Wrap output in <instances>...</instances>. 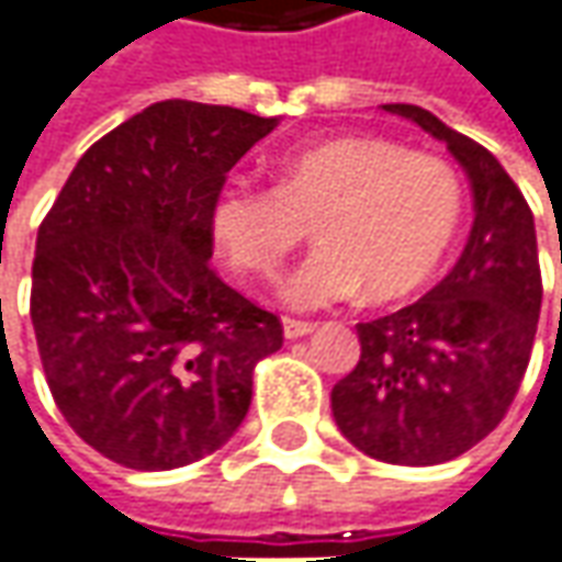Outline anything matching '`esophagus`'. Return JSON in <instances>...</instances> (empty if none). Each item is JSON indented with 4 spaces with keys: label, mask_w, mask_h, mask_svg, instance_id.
Returning <instances> with one entry per match:
<instances>
[{
    "label": "esophagus",
    "mask_w": 562,
    "mask_h": 562,
    "mask_svg": "<svg viewBox=\"0 0 562 562\" xmlns=\"http://www.w3.org/2000/svg\"><path fill=\"white\" fill-rule=\"evenodd\" d=\"M316 329L313 323H304V319H292V316H285L282 319V335L289 338V341H295V338H304V335H311Z\"/></svg>",
    "instance_id": "34e87169"
}]
</instances>
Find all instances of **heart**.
Returning <instances> with one entry per match:
<instances>
[{"label":"heart","instance_id":"heart-1","mask_svg":"<svg viewBox=\"0 0 562 562\" xmlns=\"http://www.w3.org/2000/svg\"><path fill=\"white\" fill-rule=\"evenodd\" d=\"M461 217L456 169L387 137L341 135L289 153L273 187L231 181L212 202V233L236 277L273 282L311 224L316 249L282 297L297 311L347 297L409 295L437 270Z\"/></svg>","mask_w":562,"mask_h":562}]
</instances>
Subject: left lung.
<instances>
[{
	"mask_svg": "<svg viewBox=\"0 0 562 562\" xmlns=\"http://www.w3.org/2000/svg\"><path fill=\"white\" fill-rule=\"evenodd\" d=\"M446 144L471 181L473 224L449 277L360 323V362L331 387L335 425L387 464H440L490 437L520 391L541 311L536 221L502 162L430 110L384 104Z\"/></svg>",
	"mask_w": 562,
	"mask_h": 562,
	"instance_id": "left-lung-1",
	"label": "left lung"
}]
</instances>
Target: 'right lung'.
Returning <instances> with one entry per match:
<instances>
[{"label": "right lung", "instance_id": "obj_1", "mask_svg": "<svg viewBox=\"0 0 562 562\" xmlns=\"http://www.w3.org/2000/svg\"><path fill=\"white\" fill-rule=\"evenodd\" d=\"M159 101L94 140L36 236L30 319L67 425L116 464L171 471L243 425L282 323L212 270V202L277 128Z\"/></svg>", "mask_w": 562, "mask_h": 562}]
</instances>
